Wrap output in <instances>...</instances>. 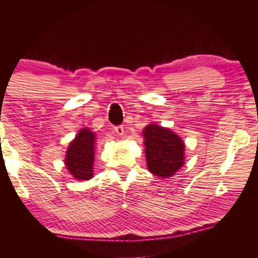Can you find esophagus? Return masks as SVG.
<instances>
[{"instance_id": "obj_1", "label": "esophagus", "mask_w": 258, "mask_h": 258, "mask_svg": "<svg viewBox=\"0 0 258 258\" xmlns=\"http://www.w3.org/2000/svg\"><path fill=\"white\" fill-rule=\"evenodd\" d=\"M113 132H115L117 135H123L124 134V127L123 125H118L113 127Z\"/></svg>"}]
</instances>
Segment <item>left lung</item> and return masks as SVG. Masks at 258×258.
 <instances>
[{
	"instance_id": "1",
	"label": "left lung",
	"mask_w": 258,
	"mask_h": 258,
	"mask_svg": "<svg viewBox=\"0 0 258 258\" xmlns=\"http://www.w3.org/2000/svg\"><path fill=\"white\" fill-rule=\"evenodd\" d=\"M148 169L157 176H172L184 160V145L175 133L156 124L143 131Z\"/></svg>"
}]
</instances>
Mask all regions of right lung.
Instances as JSON below:
<instances>
[{
  "instance_id": "obj_1",
  "label": "right lung",
  "mask_w": 258,
  "mask_h": 258,
  "mask_svg": "<svg viewBox=\"0 0 258 258\" xmlns=\"http://www.w3.org/2000/svg\"><path fill=\"white\" fill-rule=\"evenodd\" d=\"M94 133L84 128L69 145L66 154V166L77 180H89L93 175Z\"/></svg>"
}]
</instances>
